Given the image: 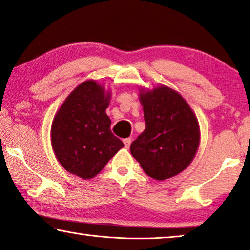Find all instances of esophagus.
<instances>
[{"instance_id":"obj_1","label":"esophagus","mask_w":250,"mask_h":250,"mask_svg":"<svg viewBox=\"0 0 250 250\" xmlns=\"http://www.w3.org/2000/svg\"><path fill=\"white\" fill-rule=\"evenodd\" d=\"M131 142H132L131 138H125V139H124V144L125 148H129L130 145H131Z\"/></svg>"}]
</instances>
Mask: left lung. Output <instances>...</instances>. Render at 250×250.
Listing matches in <instances>:
<instances>
[{"label": "left lung", "mask_w": 250, "mask_h": 250, "mask_svg": "<svg viewBox=\"0 0 250 250\" xmlns=\"http://www.w3.org/2000/svg\"><path fill=\"white\" fill-rule=\"evenodd\" d=\"M146 129L130 146L146 175L165 180L192 161L199 146V125L179 93L162 85L140 93Z\"/></svg>", "instance_id": "8db88e82"}]
</instances>
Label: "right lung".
Segmentation results:
<instances>
[{
    "mask_svg": "<svg viewBox=\"0 0 250 250\" xmlns=\"http://www.w3.org/2000/svg\"><path fill=\"white\" fill-rule=\"evenodd\" d=\"M110 94L96 81H85L65 99L51 128L57 159L66 171L83 179L97 176L122 146L111 132L105 109Z\"/></svg>",
    "mask_w": 250,
    "mask_h": 250,
    "instance_id": "add662e5",
    "label": "right lung"
}]
</instances>
